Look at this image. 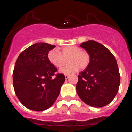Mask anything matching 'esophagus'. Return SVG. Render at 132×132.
<instances>
[{
  "instance_id": "esophagus-1",
  "label": "esophagus",
  "mask_w": 132,
  "mask_h": 132,
  "mask_svg": "<svg viewBox=\"0 0 132 132\" xmlns=\"http://www.w3.org/2000/svg\"><path fill=\"white\" fill-rule=\"evenodd\" d=\"M69 75H68V74H66V75H65V79H67L69 78Z\"/></svg>"
}]
</instances>
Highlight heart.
<instances>
[{
    "label": "heart",
    "instance_id": "b5f03b06",
    "mask_svg": "<svg viewBox=\"0 0 132 132\" xmlns=\"http://www.w3.org/2000/svg\"><path fill=\"white\" fill-rule=\"evenodd\" d=\"M47 57L50 63L56 68H61L68 58V64L60 69V72L64 74H71L80 69H85L89 65L90 56L87 51L82 50L79 47L66 46L60 51L56 49L48 52Z\"/></svg>",
    "mask_w": 132,
    "mask_h": 132
}]
</instances>
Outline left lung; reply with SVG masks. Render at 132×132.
<instances>
[{
	"label": "left lung",
	"mask_w": 132,
	"mask_h": 132,
	"mask_svg": "<svg viewBox=\"0 0 132 132\" xmlns=\"http://www.w3.org/2000/svg\"><path fill=\"white\" fill-rule=\"evenodd\" d=\"M90 56L89 65L78 76L77 93L87 105L102 107L114 99L120 76L114 56L102 44L93 40L80 45Z\"/></svg>",
	"instance_id": "left-lung-1"
}]
</instances>
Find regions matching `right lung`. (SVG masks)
<instances>
[{"instance_id":"right-lung-1","label":"right lung","mask_w":132,"mask_h":132,"mask_svg":"<svg viewBox=\"0 0 132 132\" xmlns=\"http://www.w3.org/2000/svg\"><path fill=\"white\" fill-rule=\"evenodd\" d=\"M56 46L46 43L33 44L23 51L13 71V85L16 97L27 108L43 111L56 100L65 81L63 74L50 63L48 52Z\"/></svg>"}]
</instances>
